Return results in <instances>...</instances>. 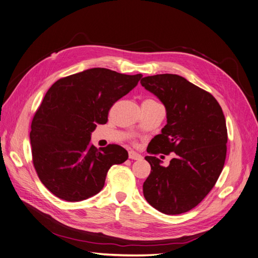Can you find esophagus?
Returning a JSON list of instances; mask_svg holds the SVG:
<instances>
[{
  "mask_svg": "<svg viewBox=\"0 0 258 258\" xmlns=\"http://www.w3.org/2000/svg\"><path fill=\"white\" fill-rule=\"evenodd\" d=\"M129 158L133 159V160H140V159H142V155L134 152V151H130V152H129Z\"/></svg>",
  "mask_w": 258,
  "mask_h": 258,
  "instance_id": "1",
  "label": "esophagus"
}]
</instances>
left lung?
Masks as SVG:
<instances>
[{
	"mask_svg": "<svg viewBox=\"0 0 258 258\" xmlns=\"http://www.w3.org/2000/svg\"><path fill=\"white\" fill-rule=\"evenodd\" d=\"M142 85L164 105L166 125L148 146L151 173L143 185L148 203L165 215L198 205L223 170L227 152L226 120L218 101L181 76H148ZM174 152L168 167L153 154Z\"/></svg>",
	"mask_w": 258,
	"mask_h": 258,
	"instance_id": "left-lung-1",
	"label": "left lung"
}]
</instances>
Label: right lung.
Here are the masks:
<instances>
[{"label":"right lung","instance_id":"obj_1","mask_svg":"<svg viewBox=\"0 0 258 258\" xmlns=\"http://www.w3.org/2000/svg\"><path fill=\"white\" fill-rule=\"evenodd\" d=\"M142 74L88 69L56 81L37 109L30 132L33 164L58 198L78 202L97 195L110 166L128 159L120 146L98 150L90 135L107 122L113 103L138 85Z\"/></svg>","mask_w":258,"mask_h":258}]
</instances>
